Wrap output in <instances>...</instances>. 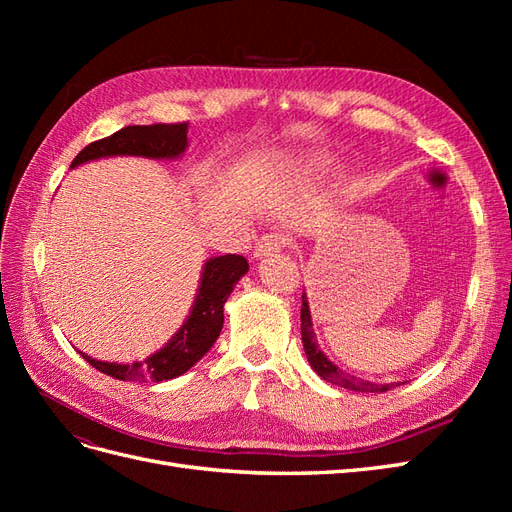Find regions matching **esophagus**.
<instances>
[{
  "instance_id": "esophagus-1",
  "label": "esophagus",
  "mask_w": 512,
  "mask_h": 512,
  "mask_svg": "<svg viewBox=\"0 0 512 512\" xmlns=\"http://www.w3.org/2000/svg\"><path fill=\"white\" fill-rule=\"evenodd\" d=\"M286 247V237L280 232H269L256 241V256H269L273 252H280Z\"/></svg>"
}]
</instances>
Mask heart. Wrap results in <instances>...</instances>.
Segmentation results:
<instances>
[{
	"label": "heart",
	"instance_id": "1",
	"mask_svg": "<svg viewBox=\"0 0 512 512\" xmlns=\"http://www.w3.org/2000/svg\"><path fill=\"white\" fill-rule=\"evenodd\" d=\"M314 166H322V164H320V162H318V164H314Z\"/></svg>",
	"mask_w": 512,
	"mask_h": 512
}]
</instances>
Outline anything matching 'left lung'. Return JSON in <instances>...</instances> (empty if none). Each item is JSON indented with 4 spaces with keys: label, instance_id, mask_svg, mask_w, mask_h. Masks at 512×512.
Instances as JSON below:
<instances>
[{
    "label": "left lung",
    "instance_id": "left-lung-1",
    "mask_svg": "<svg viewBox=\"0 0 512 512\" xmlns=\"http://www.w3.org/2000/svg\"><path fill=\"white\" fill-rule=\"evenodd\" d=\"M303 305H301V339H303V348H305V354H307V361L309 365L314 367L316 374L327 380L331 384H337V386H344V389L348 391H356V393H386L391 391L393 386H399V382H391V384H376V382H369V380H361L356 376H350L346 374L344 369H339L337 365H333L327 354H324L316 342V335H314V324H312V314H309V303H307V297L303 292L301 297Z\"/></svg>",
    "mask_w": 512,
    "mask_h": 512
}]
</instances>
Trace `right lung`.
I'll return each mask as SVG.
<instances>
[{
	"instance_id": "obj_1",
	"label": "right lung",
	"mask_w": 512,
	"mask_h": 512,
	"mask_svg": "<svg viewBox=\"0 0 512 512\" xmlns=\"http://www.w3.org/2000/svg\"><path fill=\"white\" fill-rule=\"evenodd\" d=\"M188 147V123H153V126H128L119 132L89 143L72 160V168L111 156H143L153 160L179 158ZM250 265L239 254L209 258L200 275V286L192 312L181 324V329L158 352L134 363H106L91 359L79 352L83 359L102 374L123 382H162L185 374L196 365L220 337L224 324V303L232 288L247 273Z\"/></svg>"
}]
</instances>
